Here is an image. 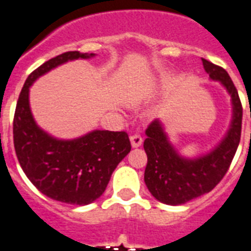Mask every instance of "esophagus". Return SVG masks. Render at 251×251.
Wrapping results in <instances>:
<instances>
[{"label": "esophagus", "instance_id": "34e87169", "mask_svg": "<svg viewBox=\"0 0 251 251\" xmlns=\"http://www.w3.org/2000/svg\"><path fill=\"white\" fill-rule=\"evenodd\" d=\"M130 142H131V146H133L134 149H137V147H139V146L142 145L143 138H142L139 134H133V135L130 137Z\"/></svg>", "mask_w": 251, "mask_h": 251}]
</instances>
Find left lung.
Returning <instances> with one entry per match:
<instances>
[{"label":"left lung","instance_id":"left-lung-1","mask_svg":"<svg viewBox=\"0 0 251 251\" xmlns=\"http://www.w3.org/2000/svg\"><path fill=\"white\" fill-rule=\"evenodd\" d=\"M203 68L211 79L219 80L232 98L233 118L220 145L197 159L179 156L169 143L159 120L146 130L143 147L147 153L145 182L150 193L161 203L178 206L210 193L223 179L237 151L242 126V105L229 74L218 65L202 58Z\"/></svg>","mask_w":251,"mask_h":251}]
</instances>
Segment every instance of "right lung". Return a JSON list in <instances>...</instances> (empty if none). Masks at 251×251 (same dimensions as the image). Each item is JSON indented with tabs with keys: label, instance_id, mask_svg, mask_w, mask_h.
I'll use <instances>...</instances> for the list:
<instances>
[{
	"label": "right lung",
	"instance_id": "add662e5",
	"mask_svg": "<svg viewBox=\"0 0 251 251\" xmlns=\"http://www.w3.org/2000/svg\"><path fill=\"white\" fill-rule=\"evenodd\" d=\"M94 53H62L33 70L18 99L13 122L14 149L28 179L49 198L84 206L105 191L118 163L130 152L125 131L95 130L73 141H60L39 127L29 109L31 84L49 70L76 58H90Z\"/></svg>",
	"mask_w": 251,
	"mask_h": 251
}]
</instances>
